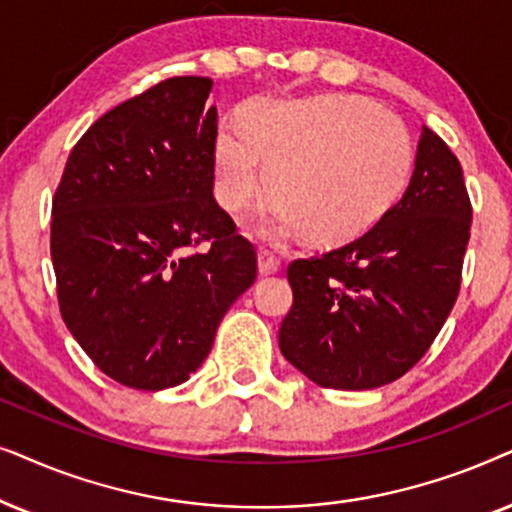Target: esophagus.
Here are the masks:
<instances>
[{"label": "esophagus", "instance_id": "1", "mask_svg": "<svg viewBox=\"0 0 512 512\" xmlns=\"http://www.w3.org/2000/svg\"><path fill=\"white\" fill-rule=\"evenodd\" d=\"M257 267H260L262 276H271L281 269V260H278L274 252L260 250V255H257Z\"/></svg>", "mask_w": 512, "mask_h": 512}]
</instances>
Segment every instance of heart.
Segmentation results:
<instances>
[{
	"label": "heart",
	"mask_w": 512,
	"mask_h": 512,
	"mask_svg": "<svg viewBox=\"0 0 512 512\" xmlns=\"http://www.w3.org/2000/svg\"><path fill=\"white\" fill-rule=\"evenodd\" d=\"M213 163L217 201L229 213L248 208L269 187L278 206L267 234L304 229L316 243H342L398 203L414 152L403 121L388 109L358 95L325 93L252 102L243 131L220 128Z\"/></svg>",
	"instance_id": "heart-1"
}]
</instances>
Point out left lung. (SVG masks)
<instances>
[{"mask_svg": "<svg viewBox=\"0 0 512 512\" xmlns=\"http://www.w3.org/2000/svg\"><path fill=\"white\" fill-rule=\"evenodd\" d=\"M473 208L461 163L421 128L405 194L356 241L288 267L285 360L323 388L400 379L431 349L459 297Z\"/></svg>", "mask_w": 512, "mask_h": 512, "instance_id": "8db88e82", "label": "left lung"}]
</instances>
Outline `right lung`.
<instances>
[{
  "label": "right lung",
  "instance_id": "right-lung-1",
  "mask_svg": "<svg viewBox=\"0 0 512 512\" xmlns=\"http://www.w3.org/2000/svg\"><path fill=\"white\" fill-rule=\"evenodd\" d=\"M208 77L121 102L74 145L53 196L51 260L67 330L128 388L182 384L213 349L257 255L213 196ZM209 243V250L193 248Z\"/></svg>",
  "mask_w": 512,
  "mask_h": 512
}]
</instances>
